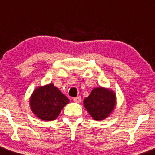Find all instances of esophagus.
<instances>
[{"label":"esophagus","instance_id":"obj_1","mask_svg":"<svg viewBox=\"0 0 155 155\" xmlns=\"http://www.w3.org/2000/svg\"><path fill=\"white\" fill-rule=\"evenodd\" d=\"M73 101L75 102H80V101H81V97H80V96H77V97H74Z\"/></svg>","mask_w":155,"mask_h":155}]
</instances>
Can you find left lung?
I'll list each match as a JSON object with an SVG mask.
<instances>
[{"mask_svg": "<svg viewBox=\"0 0 155 155\" xmlns=\"http://www.w3.org/2000/svg\"><path fill=\"white\" fill-rule=\"evenodd\" d=\"M84 105L94 120H102L107 118L114 110L116 94L107 88H94L90 95L84 99Z\"/></svg>", "mask_w": 155, "mask_h": 155, "instance_id": "1", "label": "left lung"}]
</instances>
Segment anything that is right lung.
Wrapping results in <instances>:
<instances>
[{"instance_id": "right-lung-1", "label": "right lung", "mask_w": 155, "mask_h": 155, "mask_svg": "<svg viewBox=\"0 0 155 155\" xmlns=\"http://www.w3.org/2000/svg\"><path fill=\"white\" fill-rule=\"evenodd\" d=\"M68 102L69 99L53 84L37 87L30 98L31 111L45 121L55 120Z\"/></svg>"}]
</instances>
